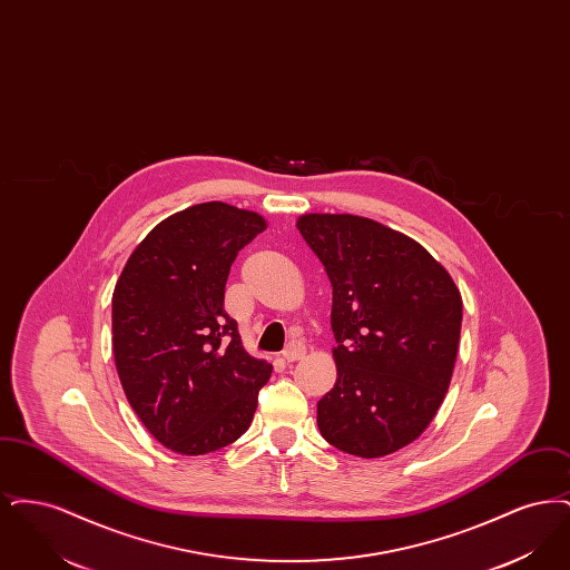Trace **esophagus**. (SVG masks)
<instances>
[{"instance_id":"1","label":"esophagus","mask_w":570,"mask_h":570,"mask_svg":"<svg viewBox=\"0 0 570 570\" xmlns=\"http://www.w3.org/2000/svg\"><path fill=\"white\" fill-rule=\"evenodd\" d=\"M282 354H284V358H286L288 363H293V361H298V358L305 354V346H303L301 342H291Z\"/></svg>"}]
</instances>
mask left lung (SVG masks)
<instances>
[{
	"instance_id": "1",
	"label": "left lung",
	"mask_w": 570,
	"mask_h": 570,
	"mask_svg": "<svg viewBox=\"0 0 570 570\" xmlns=\"http://www.w3.org/2000/svg\"><path fill=\"white\" fill-rule=\"evenodd\" d=\"M298 233L333 286L337 382L318 430L356 458H382L432 423L453 376L461 295L423 245L367 217L307 214Z\"/></svg>"
}]
</instances>
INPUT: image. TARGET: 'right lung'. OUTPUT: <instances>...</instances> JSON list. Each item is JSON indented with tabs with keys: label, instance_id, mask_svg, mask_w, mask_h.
I'll use <instances>...</instances> for the list:
<instances>
[{
	"label": "right lung",
	"instance_id": "obj_1",
	"mask_svg": "<svg viewBox=\"0 0 570 570\" xmlns=\"http://www.w3.org/2000/svg\"><path fill=\"white\" fill-rule=\"evenodd\" d=\"M265 219L203 203L136 245L112 293V354L130 406L175 453L205 455L244 434L272 365L245 353L224 291Z\"/></svg>",
	"mask_w": 570,
	"mask_h": 570
}]
</instances>
